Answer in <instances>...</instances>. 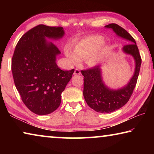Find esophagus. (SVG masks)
Segmentation results:
<instances>
[{
    "label": "esophagus",
    "mask_w": 154,
    "mask_h": 154,
    "mask_svg": "<svg viewBox=\"0 0 154 154\" xmlns=\"http://www.w3.org/2000/svg\"><path fill=\"white\" fill-rule=\"evenodd\" d=\"M81 72L78 69H75V71H74V75H80Z\"/></svg>",
    "instance_id": "obj_1"
}]
</instances>
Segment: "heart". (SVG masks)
Returning a JSON list of instances; mask_svg holds the SVG:
<instances>
[{
	"instance_id": "b5f03b06",
	"label": "heart",
	"mask_w": 154,
	"mask_h": 154,
	"mask_svg": "<svg viewBox=\"0 0 154 154\" xmlns=\"http://www.w3.org/2000/svg\"><path fill=\"white\" fill-rule=\"evenodd\" d=\"M104 41V37L100 35L86 36L75 44L73 51L65 48V55L72 64H77L79 59H83L90 66H95L103 60L107 50L106 46L101 47Z\"/></svg>"
}]
</instances>
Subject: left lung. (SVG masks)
<instances>
[{"label":"left lung","instance_id":"obj_1","mask_svg":"<svg viewBox=\"0 0 154 154\" xmlns=\"http://www.w3.org/2000/svg\"><path fill=\"white\" fill-rule=\"evenodd\" d=\"M105 28H111L119 37L128 41L130 44L122 48L125 54L133 57L135 69L133 76L126 85L118 90L111 89L105 85L103 80L100 66H96L82 71L83 79V96L87 104L94 110L103 113H109L120 109L126 105L136 86L139 77L141 58L134 38L116 24H110Z\"/></svg>","mask_w":154,"mask_h":154}]
</instances>
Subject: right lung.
Returning a JSON list of instances; mask_svg holds the SVG:
<instances>
[{
  "label": "right lung",
  "instance_id": "right-lung-1",
  "mask_svg": "<svg viewBox=\"0 0 154 154\" xmlns=\"http://www.w3.org/2000/svg\"><path fill=\"white\" fill-rule=\"evenodd\" d=\"M62 27L40 24L18 41L11 60L14 83L24 105L33 113L47 115L60 105L61 94L75 69L62 71L56 64L58 48L47 38L63 37Z\"/></svg>",
  "mask_w": 154,
  "mask_h": 154
}]
</instances>
